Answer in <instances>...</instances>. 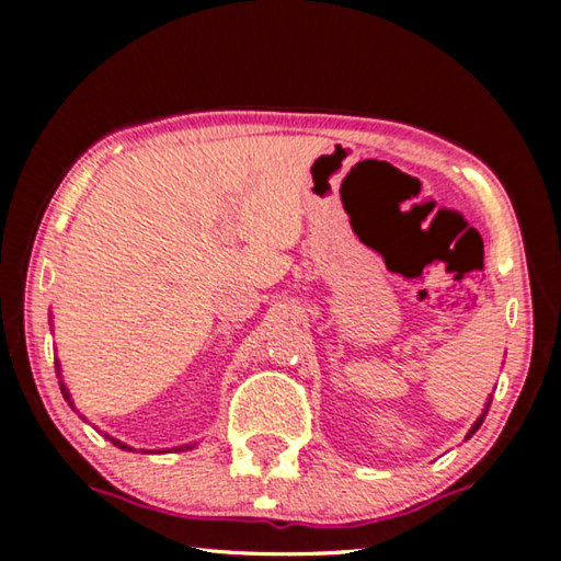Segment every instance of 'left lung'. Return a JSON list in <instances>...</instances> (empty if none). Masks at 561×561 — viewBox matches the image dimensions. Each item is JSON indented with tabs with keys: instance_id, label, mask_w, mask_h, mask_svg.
Listing matches in <instances>:
<instances>
[{
	"instance_id": "obj_1",
	"label": "left lung",
	"mask_w": 561,
	"mask_h": 561,
	"mask_svg": "<svg viewBox=\"0 0 561 561\" xmlns=\"http://www.w3.org/2000/svg\"><path fill=\"white\" fill-rule=\"evenodd\" d=\"M490 401H492V398H488V403H485V411H482V413L478 415V421L472 423V428L468 431V438H472V435L478 433V428H480V425H482V421H485V415H488V408H490Z\"/></svg>"
}]
</instances>
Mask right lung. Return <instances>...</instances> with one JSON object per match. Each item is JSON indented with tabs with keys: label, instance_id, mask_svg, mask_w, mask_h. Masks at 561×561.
<instances>
[{
	"label": "right lung",
	"instance_id": "obj_1",
	"mask_svg": "<svg viewBox=\"0 0 561 561\" xmlns=\"http://www.w3.org/2000/svg\"><path fill=\"white\" fill-rule=\"evenodd\" d=\"M56 374H59V386H61V393H64V398H66V403H69L73 411H76V405H73V401H71V393H69V388H66V383H64V378H61V364L59 360H56ZM83 417V415H81ZM83 421H87V417H83ZM101 433V431H99ZM103 438H108L113 445H116V448H121V450H136V448H130V445H126V443H121L118 438H113V435H108V433H103ZM197 443H190V445H180V448H173V450H178V453H183V450H193ZM140 453H170V450H140Z\"/></svg>",
	"mask_w": 561,
	"mask_h": 561
}]
</instances>
